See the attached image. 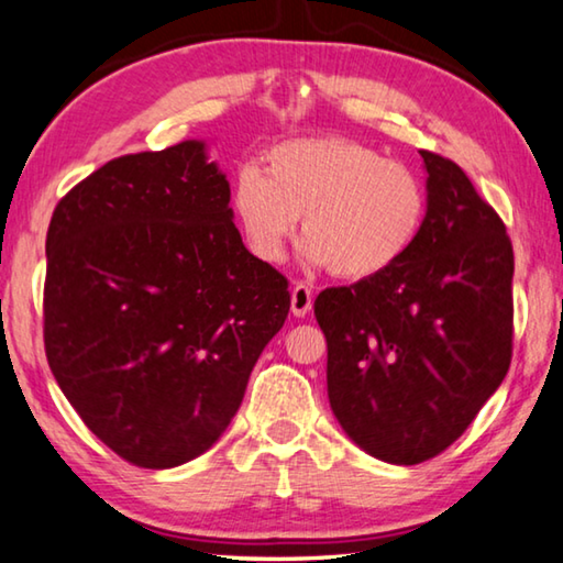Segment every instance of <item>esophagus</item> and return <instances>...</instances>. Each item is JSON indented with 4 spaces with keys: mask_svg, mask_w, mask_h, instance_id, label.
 I'll return each instance as SVG.
<instances>
[{
    "mask_svg": "<svg viewBox=\"0 0 563 563\" xmlns=\"http://www.w3.org/2000/svg\"><path fill=\"white\" fill-rule=\"evenodd\" d=\"M311 303H314V294H311L307 284H294V289H291V314L294 317H307L311 311Z\"/></svg>",
    "mask_w": 563,
    "mask_h": 563,
    "instance_id": "esophagus-1",
    "label": "esophagus"
}]
</instances>
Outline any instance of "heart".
<instances>
[{
    "label": "heart",
    "instance_id": "1",
    "mask_svg": "<svg viewBox=\"0 0 563 563\" xmlns=\"http://www.w3.org/2000/svg\"><path fill=\"white\" fill-rule=\"evenodd\" d=\"M229 207L254 260L282 262L301 217L303 262L366 282L411 252L429 195L404 162L346 136H317L274 146L264 172L239 169Z\"/></svg>",
    "mask_w": 563,
    "mask_h": 563
}]
</instances>
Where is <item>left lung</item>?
Returning a JSON list of instances; mask_svg holds the SVG:
<instances>
[{
	"instance_id": "8db88e82",
	"label": "left lung",
	"mask_w": 563,
	"mask_h": 563,
	"mask_svg": "<svg viewBox=\"0 0 563 563\" xmlns=\"http://www.w3.org/2000/svg\"><path fill=\"white\" fill-rule=\"evenodd\" d=\"M429 209L382 276L324 289L327 391L358 449L411 466L464 434L511 364L514 249L464 169L421 150Z\"/></svg>"
}]
</instances>
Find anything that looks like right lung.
<instances>
[{"instance_id":"obj_1","label":"right lung","mask_w":563,"mask_h":563,"mask_svg":"<svg viewBox=\"0 0 563 563\" xmlns=\"http://www.w3.org/2000/svg\"><path fill=\"white\" fill-rule=\"evenodd\" d=\"M205 142L126 154L79 181L47 232L44 349L91 434L142 468L214 444L289 314L249 254Z\"/></svg>"}]
</instances>
